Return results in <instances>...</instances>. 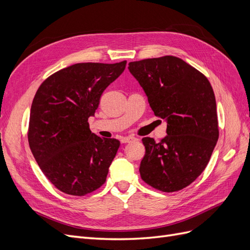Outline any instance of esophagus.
<instances>
[{"label":"esophagus","mask_w":250,"mask_h":250,"mask_svg":"<svg viewBox=\"0 0 250 250\" xmlns=\"http://www.w3.org/2000/svg\"><path fill=\"white\" fill-rule=\"evenodd\" d=\"M135 139L134 138H132V137H123V138H121V143L122 144H126V143H130V142H132V141H134Z\"/></svg>","instance_id":"1"}]
</instances>
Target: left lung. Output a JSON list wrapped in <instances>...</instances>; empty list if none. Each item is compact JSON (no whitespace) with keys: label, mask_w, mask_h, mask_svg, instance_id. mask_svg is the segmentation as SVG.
Returning a JSON list of instances; mask_svg holds the SVG:
<instances>
[{"label":"left lung","mask_w":250,"mask_h":250,"mask_svg":"<svg viewBox=\"0 0 250 250\" xmlns=\"http://www.w3.org/2000/svg\"><path fill=\"white\" fill-rule=\"evenodd\" d=\"M154 115L167 121V135L143 138L142 179L166 193L191 185L203 172L219 138L213 87L202 73L175 56L128 64Z\"/></svg>","instance_id":"8db88e82"}]
</instances>
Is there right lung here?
Segmentation results:
<instances>
[{"mask_svg":"<svg viewBox=\"0 0 250 250\" xmlns=\"http://www.w3.org/2000/svg\"><path fill=\"white\" fill-rule=\"evenodd\" d=\"M125 66L126 60L76 63L51 75L37 89L30 110L29 146L59 191L84 196L106 180L120 142L92 133L87 120Z\"/></svg>","mask_w":250,"mask_h":250,"instance_id":"add662e5","label":"right lung"}]
</instances>
